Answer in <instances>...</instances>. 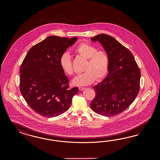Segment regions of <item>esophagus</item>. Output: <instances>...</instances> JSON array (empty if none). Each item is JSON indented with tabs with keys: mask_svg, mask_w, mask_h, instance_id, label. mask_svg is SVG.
<instances>
[{
	"mask_svg": "<svg viewBox=\"0 0 160 160\" xmlns=\"http://www.w3.org/2000/svg\"><path fill=\"white\" fill-rule=\"evenodd\" d=\"M79 88V90H80V91H82V90H84V89H85V88H84V87H80L79 88Z\"/></svg>",
	"mask_w": 160,
	"mask_h": 160,
	"instance_id": "34e87169",
	"label": "esophagus"
}]
</instances>
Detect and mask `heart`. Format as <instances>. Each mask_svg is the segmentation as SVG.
Masks as SVG:
<instances>
[{"label": "heart", "instance_id": "1", "mask_svg": "<svg viewBox=\"0 0 160 160\" xmlns=\"http://www.w3.org/2000/svg\"><path fill=\"white\" fill-rule=\"evenodd\" d=\"M82 58L87 59L83 70L85 72L73 78L74 86H85L92 84L95 80H100L106 76L109 67V58L104 50H98L89 44H80L75 50ZM60 65L68 75L73 74L72 59L68 52L63 53L59 60Z\"/></svg>", "mask_w": 160, "mask_h": 160}]
</instances>
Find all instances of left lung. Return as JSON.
<instances>
[{"label": "left lung", "mask_w": 160, "mask_h": 160, "mask_svg": "<svg viewBox=\"0 0 160 160\" xmlns=\"http://www.w3.org/2000/svg\"><path fill=\"white\" fill-rule=\"evenodd\" d=\"M91 40L102 44L109 58V67L106 78L93 87L96 97L90 107L98 114L114 116L136 99L140 90V70L130 51L111 36L98 34Z\"/></svg>", "instance_id": "1"}]
</instances>
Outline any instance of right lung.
I'll return each instance as SVG.
<instances>
[{"label":"right lung","mask_w":160,"mask_h":160,"mask_svg":"<svg viewBox=\"0 0 160 160\" xmlns=\"http://www.w3.org/2000/svg\"><path fill=\"white\" fill-rule=\"evenodd\" d=\"M78 40L51 36L32 47L20 68V90L30 107L39 115L53 117L66 112L78 87L69 88L60 65V56Z\"/></svg>","instance_id":"obj_1"}]
</instances>
